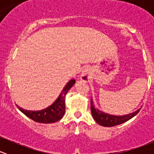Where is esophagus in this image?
Segmentation results:
<instances>
[{
  "label": "esophagus",
  "instance_id": "obj_1",
  "mask_svg": "<svg viewBox=\"0 0 154 154\" xmlns=\"http://www.w3.org/2000/svg\"><path fill=\"white\" fill-rule=\"evenodd\" d=\"M81 79L84 80H88L90 79V71L88 68H85L81 73Z\"/></svg>",
  "mask_w": 154,
  "mask_h": 154
}]
</instances>
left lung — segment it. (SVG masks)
Masks as SVG:
<instances>
[{
    "label": "left lung",
    "instance_id": "8db88e82",
    "mask_svg": "<svg viewBox=\"0 0 154 154\" xmlns=\"http://www.w3.org/2000/svg\"><path fill=\"white\" fill-rule=\"evenodd\" d=\"M139 110H140V108L138 109L135 112L127 115H124V116L110 115L95 108L94 102H93L92 99L91 98V111L93 119L98 125L103 126V127H113V126L119 125L121 124L125 123V122L134 117L139 112Z\"/></svg>",
    "mask_w": 154,
    "mask_h": 154
}]
</instances>
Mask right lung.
<instances>
[{"mask_svg":"<svg viewBox=\"0 0 154 154\" xmlns=\"http://www.w3.org/2000/svg\"><path fill=\"white\" fill-rule=\"evenodd\" d=\"M75 83V80L71 79L66 83L61 93L57 100L47 108L38 111L27 110L17 105L21 112L26 116L33 120L34 122L43 124H51L60 121L65 115L66 106H65V96Z\"/></svg>","mask_w":154,"mask_h":154,"instance_id":"right-lung-1","label":"right lung"}]
</instances>
